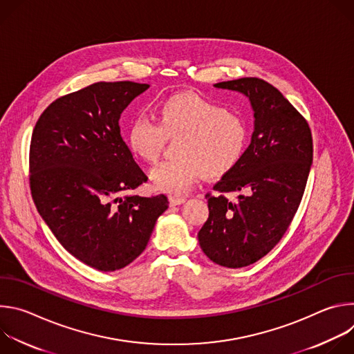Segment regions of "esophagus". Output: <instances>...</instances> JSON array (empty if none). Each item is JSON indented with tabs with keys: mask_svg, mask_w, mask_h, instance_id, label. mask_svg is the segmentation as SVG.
I'll return each mask as SVG.
<instances>
[{
	"mask_svg": "<svg viewBox=\"0 0 354 354\" xmlns=\"http://www.w3.org/2000/svg\"><path fill=\"white\" fill-rule=\"evenodd\" d=\"M186 198L185 197H179V196H169V203L171 206H179L182 203H185Z\"/></svg>",
	"mask_w": 354,
	"mask_h": 354,
	"instance_id": "obj_1",
	"label": "esophagus"
}]
</instances>
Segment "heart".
I'll use <instances>...</instances> for the list:
<instances>
[{"label": "heart", "mask_w": 354, "mask_h": 354, "mask_svg": "<svg viewBox=\"0 0 354 354\" xmlns=\"http://www.w3.org/2000/svg\"><path fill=\"white\" fill-rule=\"evenodd\" d=\"M156 122L136 118L127 130V144L140 160L156 162L167 144L176 140V158L151 169L157 190L182 194L193 182L221 178L242 160L248 145L246 122L213 100L193 92L175 93L157 106Z\"/></svg>", "instance_id": "1"}]
</instances>
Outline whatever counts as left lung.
Segmentation results:
<instances>
[{"label":"left lung","instance_id":"left-lung-1","mask_svg":"<svg viewBox=\"0 0 354 354\" xmlns=\"http://www.w3.org/2000/svg\"><path fill=\"white\" fill-rule=\"evenodd\" d=\"M248 96L255 127L239 164L207 193L209 218L198 243L214 263L249 266L268 255L286 234L304 194L313 164V136L307 120L261 78L214 84ZM227 192H239L230 201Z\"/></svg>","mask_w":354,"mask_h":354}]
</instances>
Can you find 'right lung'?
<instances>
[{"instance_id": "obj_1", "label": "right lung", "mask_w": 354, "mask_h": 354, "mask_svg": "<svg viewBox=\"0 0 354 354\" xmlns=\"http://www.w3.org/2000/svg\"><path fill=\"white\" fill-rule=\"evenodd\" d=\"M148 84L95 82L64 95L32 133L29 182L36 209L59 242L82 263L113 272L145 249L164 194H126L147 182L120 136L119 119Z\"/></svg>"}]
</instances>
